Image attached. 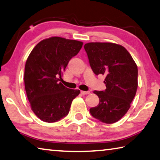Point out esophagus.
<instances>
[{
  "label": "esophagus",
  "mask_w": 160,
  "mask_h": 160,
  "mask_svg": "<svg viewBox=\"0 0 160 160\" xmlns=\"http://www.w3.org/2000/svg\"><path fill=\"white\" fill-rule=\"evenodd\" d=\"M81 93L82 95H87V94H89L90 92L89 91H81Z\"/></svg>",
  "instance_id": "1"
}]
</instances>
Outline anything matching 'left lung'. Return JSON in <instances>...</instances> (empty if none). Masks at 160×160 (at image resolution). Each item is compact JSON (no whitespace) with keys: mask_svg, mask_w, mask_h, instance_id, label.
<instances>
[{"mask_svg":"<svg viewBox=\"0 0 160 160\" xmlns=\"http://www.w3.org/2000/svg\"><path fill=\"white\" fill-rule=\"evenodd\" d=\"M94 74L106 76V89L94 91L97 106L90 108L92 116L107 124L114 123L130 108L138 88V67L124 47L111 42H89L84 45Z\"/></svg>","mask_w":160,"mask_h":160,"instance_id":"left-lung-1","label":"left lung"}]
</instances>
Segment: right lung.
Segmentation results:
<instances>
[{"label":"right lung","mask_w":160,"mask_h":160,"mask_svg":"<svg viewBox=\"0 0 160 160\" xmlns=\"http://www.w3.org/2000/svg\"><path fill=\"white\" fill-rule=\"evenodd\" d=\"M83 42L60 37L40 41L25 63L24 82L31 109L39 118L54 122L67 116L79 90L59 82L69 60L77 55Z\"/></svg>","instance_id":"right-lung-1"}]
</instances>
